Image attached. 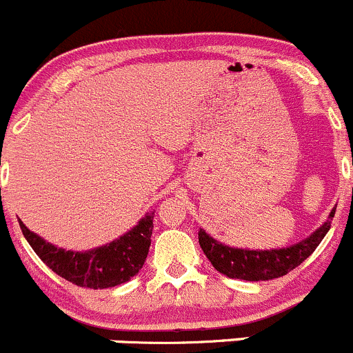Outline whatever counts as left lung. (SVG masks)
<instances>
[{"label": "left lung", "instance_id": "8db88e82", "mask_svg": "<svg viewBox=\"0 0 353 353\" xmlns=\"http://www.w3.org/2000/svg\"><path fill=\"white\" fill-rule=\"evenodd\" d=\"M335 210L336 207H333L328 219L314 232H311L307 238L285 246V248H232V246L214 239L203 230L199 231V243H201L202 252L209 258L212 267L221 274L231 279H241V281H272V279L282 277V275L289 274L290 270L299 267L318 248L326 232L330 231Z\"/></svg>", "mask_w": 353, "mask_h": 353}]
</instances>
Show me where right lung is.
<instances>
[{
	"instance_id": "add662e5",
	"label": "right lung",
	"mask_w": 353,
	"mask_h": 353,
	"mask_svg": "<svg viewBox=\"0 0 353 353\" xmlns=\"http://www.w3.org/2000/svg\"><path fill=\"white\" fill-rule=\"evenodd\" d=\"M152 217L154 212H148L121 238L86 252L57 248L21 221L20 228L32 250L59 277L79 287L107 289L130 281L143 268L151 246Z\"/></svg>"
}]
</instances>
